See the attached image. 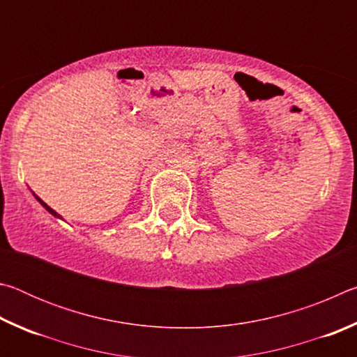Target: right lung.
<instances>
[{"mask_svg":"<svg viewBox=\"0 0 357 357\" xmlns=\"http://www.w3.org/2000/svg\"><path fill=\"white\" fill-rule=\"evenodd\" d=\"M33 195L36 197V200H38V202H39V203L42 204V206H44V208H45V209L48 211V213H50L52 215H55V217H58V219H63V217H61V215H59V214L56 213V211H53V209H52L50 206H48V204H47V203H44V202H42V200H40V198H39L38 195H36V193H33Z\"/></svg>","mask_w":357,"mask_h":357,"instance_id":"1","label":"right lung"}]
</instances>
